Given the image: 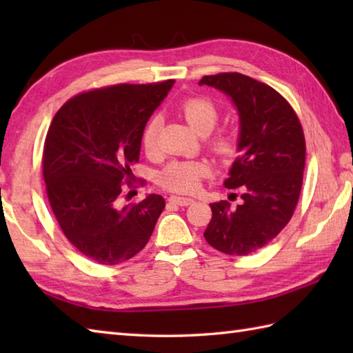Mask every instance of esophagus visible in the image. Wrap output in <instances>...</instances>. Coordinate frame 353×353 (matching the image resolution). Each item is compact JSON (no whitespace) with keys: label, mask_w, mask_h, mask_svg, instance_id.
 Wrapping results in <instances>:
<instances>
[{"label":"esophagus","mask_w":353,"mask_h":353,"mask_svg":"<svg viewBox=\"0 0 353 353\" xmlns=\"http://www.w3.org/2000/svg\"><path fill=\"white\" fill-rule=\"evenodd\" d=\"M170 201H171V203H174V205H179V206H190V205L194 203V199L181 197V196H171Z\"/></svg>","instance_id":"1"}]
</instances>
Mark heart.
Here are the masks:
<instances>
[{"mask_svg": "<svg viewBox=\"0 0 353 353\" xmlns=\"http://www.w3.org/2000/svg\"><path fill=\"white\" fill-rule=\"evenodd\" d=\"M181 114L191 129L199 134L211 133L219 121V109L211 100L203 97L186 100L181 106ZM157 130H159V118L153 117L145 124L141 137L142 147L147 153L154 152ZM211 148L216 156L229 157L235 150V139L229 133L216 134L211 141ZM211 167L205 161H172L161 172L159 183L171 191L192 192L199 188L201 179L206 177Z\"/></svg>", "mask_w": 353, "mask_h": 353, "instance_id": "b5f03b06", "label": "heart"}]
</instances>
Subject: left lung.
<instances>
[{"label":"left lung","mask_w":353,"mask_h":353,"mask_svg":"<svg viewBox=\"0 0 353 353\" xmlns=\"http://www.w3.org/2000/svg\"><path fill=\"white\" fill-rule=\"evenodd\" d=\"M200 86L228 95L236 108V152L224 186L241 191L243 201L211 203L205 230L214 249L232 256L259 250L287 226L301 196L305 138L294 110L265 83L239 72L205 76Z\"/></svg>","instance_id":"obj_1"}]
</instances>
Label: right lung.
Masks as SVG:
<instances>
[{"label": "right lung", "instance_id": "1", "mask_svg": "<svg viewBox=\"0 0 353 353\" xmlns=\"http://www.w3.org/2000/svg\"><path fill=\"white\" fill-rule=\"evenodd\" d=\"M174 80L117 85L74 97L52 118L43 147V181L52 212L70 243L103 265L144 249L165 208L157 194L121 205L134 177L142 130Z\"/></svg>", "mask_w": 353, "mask_h": 353}]
</instances>
